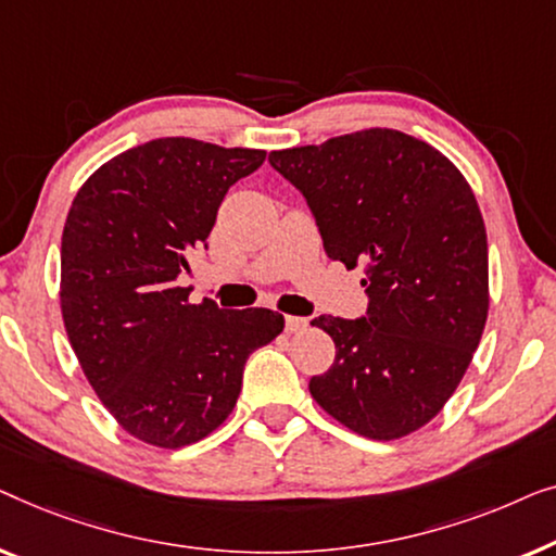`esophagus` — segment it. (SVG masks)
Wrapping results in <instances>:
<instances>
[{"mask_svg":"<svg viewBox=\"0 0 556 556\" xmlns=\"http://www.w3.org/2000/svg\"><path fill=\"white\" fill-rule=\"evenodd\" d=\"M309 323L304 317H292V315H287L285 317V327H287V332H300V330H304V327H307Z\"/></svg>","mask_w":556,"mask_h":556,"instance_id":"esophagus-1","label":"esophagus"}]
</instances>
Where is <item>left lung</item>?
Instances as JSON below:
<instances>
[{"label":"left lung","mask_w":556,"mask_h":556,"mask_svg":"<svg viewBox=\"0 0 556 556\" xmlns=\"http://www.w3.org/2000/svg\"><path fill=\"white\" fill-rule=\"evenodd\" d=\"M269 163L307 201L327 256L365 271V317L312 319L334 342L312 397L375 441L418 431L458 388L489 315L471 186L433 146L390 128L275 151Z\"/></svg>","instance_id":"1"}]
</instances>
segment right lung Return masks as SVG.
<instances>
[{
	"mask_svg": "<svg viewBox=\"0 0 556 556\" xmlns=\"http://www.w3.org/2000/svg\"><path fill=\"white\" fill-rule=\"evenodd\" d=\"M264 151L159 138L103 163L70 206L60 304L83 372L111 416L159 448L229 418L249 355L285 330L279 312L191 304L178 277L216 211Z\"/></svg>",
	"mask_w": 556,
	"mask_h": 556,
	"instance_id": "right-lung-1",
	"label": "right lung"
}]
</instances>
